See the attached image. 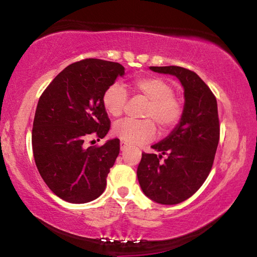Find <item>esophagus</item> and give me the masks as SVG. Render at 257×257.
Segmentation results:
<instances>
[{"instance_id": "obj_1", "label": "esophagus", "mask_w": 257, "mask_h": 257, "mask_svg": "<svg viewBox=\"0 0 257 257\" xmlns=\"http://www.w3.org/2000/svg\"><path fill=\"white\" fill-rule=\"evenodd\" d=\"M128 147H129V145H128V144H125V143H123V142H121V143H120V150H121V151L127 150Z\"/></svg>"}]
</instances>
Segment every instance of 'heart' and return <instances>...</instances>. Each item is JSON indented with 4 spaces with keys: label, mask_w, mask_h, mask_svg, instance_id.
<instances>
[{
    "label": "heart",
    "mask_w": 257,
    "mask_h": 257,
    "mask_svg": "<svg viewBox=\"0 0 257 257\" xmlns=\"http://www.w3.org/2000/svg\"><path fill=\"white\" fill-rule=\"evenodd\" d=\"M133 88L149 99L144 111L145 120L125 119L113 125V135L125 144H141L154 138L158 124L162 133L171 130L179 122L182 106L175 96V87L161 77H143L134 81ZM127 93L119 84H112L103 94L102 103L105 111L118 118L124 110Z\"/></svg>",
    "instance_id": "b5f03b06"
}]
</instances>
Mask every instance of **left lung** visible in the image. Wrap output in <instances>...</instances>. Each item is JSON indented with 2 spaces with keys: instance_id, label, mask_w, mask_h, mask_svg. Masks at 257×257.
Here are the masks:
<instances>
[{
  "instance_id": "8db88e82",
  "label": "left lung",
  "mask_w": 257,
  "mask_h": 257,
  "mask_svg": "<svg viewBox=\"0 0 257 257\" xmlns=\"http://www.w3.org/2000/svg\"><path fill=\"white\" fill-rule=\"evenodd\" d=\"M152 71L176 76L184 87L181 119L168 137L142 154L137 169L141 188L147 197L163 205H175L196 193L210 173L220 138L216 98L197 73L169 66ZM163 155L167 159L161 161Z\"/></svg>"
}]
</instances>
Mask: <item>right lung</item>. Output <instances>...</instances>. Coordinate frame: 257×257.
Returning <instances> with one entry per match:
<instances>
[{"mask_svg": "<svg viewBox=\"0 0 257 257\" xmlns=\"http://www.w3.org/2000/svg\"><path fill=\"white\" fill-rule=\"evenodd\" d=\"M124 75L120 63L99 59L64 68L38 101L33 123L34 159L41 177L63 201L82 204L101 196L120 152L118 138L86 147L90 136L104 138L111 121L102 97Z\"/></svg>", "mask_w": 257, "mask_h": 257, "instance_id": "obj_1", "label": "right lung"}]
</instances>
